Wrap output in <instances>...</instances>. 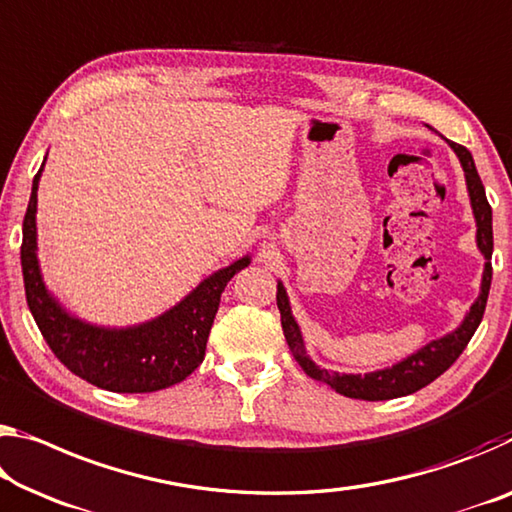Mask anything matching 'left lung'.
Segmentation results:
<instances>
[{"instance_id":"8db88e82","label":"left lung","mask_w":512,"mask_h":512,"mask_svg":"<svg viewBox=\"0 0 512 512\" xmlns=\"http://www.w3.org/2000/svg\"><path fill=\"white\" fill-rule=\"evenodd\" d=\"M453 152L458 154L460 166L465 170V182L469 191V200H472V212L476 218V246L485 257V269L481 280V294L474 300V305L469 307L465 319L460 326L444 335L440 339H433L431 344L419 348L417 353L408 355V358L392 364V367L371 371V373H330L328 369H321L310 355L305 351L303 335H300V326L291 314L287 289L278 282V310L282 330H285V339L289 344V351L294 355V360L303 367L307 376L321 383L330 385L335 392L348 396V399H362V401H387V399H399V396H408L417 389L431 385L437 376L451 367L453 362L460 358V353L465 351L469 339L474 337L478 323L483 319L485 303H488L490 294V282H492V207L488 198H485V189L481 177L476 173L472 152L462 148L458 143H451Z\"/></svg>"}]
</instances>
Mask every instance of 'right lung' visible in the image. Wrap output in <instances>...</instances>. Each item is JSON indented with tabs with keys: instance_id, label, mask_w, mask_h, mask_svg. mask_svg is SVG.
<instances>
[{
	"instance_id": "right-lung-1",
	"label": "right lung",
	"mask_w": 512,
	"mask_h": 512,
	"mask_svg": "<svg viewBox=\"0 0 512 512\" xmlns=\"http://www.w3.org/2000/svg\"><path fill=\"white\" fill-rule=\"evenodd\" d=\"M40 173L43 166L31 184L29 207L22 223L20 259L27 305L47 346L75 376L109 392L143 394L182 383L205 360L207 337L223 289L234 273L246 269L250 257L246 255L225 269H218L157 319L129 328L93 326L63 310L43 282L36 255Z\"/></svg>"
}]
</instances>
